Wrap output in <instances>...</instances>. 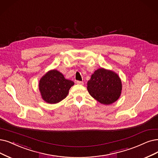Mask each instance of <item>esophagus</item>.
I'll return each mask as SVG.
<instances>
[{
    "mask_svg": "<svg viewBox=\"0 0 158 158\" xmlns=\"http://www.w3.org/2000/svg\"><path fill=\"white\" fill-rule=\"evenodd\" d=\"M77 84H79V85H84V82L83 81H77Z\"/></svg>",
    "mask_w": 158,
    "mask_h": 158,
    "instance_id": "obj_1",
    "label": "esophagus"
}]
</instances>
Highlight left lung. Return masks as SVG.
Masks as SVG:
<instances>
[{"label":"left lung","instance_id":"1","mask_svg":"<svg viewBox=\"0 0 158 158\" xmlns=\"http://www.w3.org/2000/svg\"><path fill=\"white\" fill-rule=\"evenodd\" d=\"M91 96L101 104H110L119 98L122 90L121 80L114 72L98 69L87 82Z\"/></svg>","mask_w":158,"mask_h":158}]
</instances>
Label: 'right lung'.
I'll list each match as a JSON object with an SVG mask.
<instances>
[{"instance_id": "1", "label": "right lung", "mask_w": 158, "mask_h": 158, "mask_svg": "<svg viewBox=\"0 0 158 158\" xmlns=\"http://www.w3.org/2000/svg\"><path fill=\"white\" fill-rule=\"evenodd\" d=\"M73 85V81L65 79L61 73L51 70L41 78L39 88L42 98L45 102L56 104L67 97Z\"/></svg>"}]
</instances>
